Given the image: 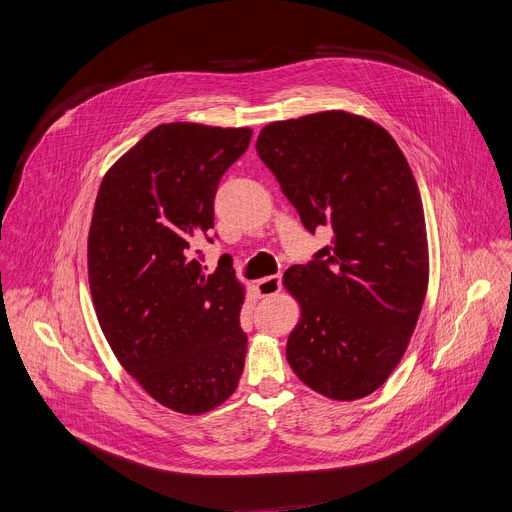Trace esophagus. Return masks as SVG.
Masks as SVG:
<instances>
[{"label": "esophagus", "instance_id": "obj_1", "mask_svg": "<svg viewBox=\"0 0 512 512\" xmlns=\"http://www.w3.org/2000/svg\"><path fill=\"white\" fill-rule=\"evenodd\" d=\"M279 289H281V275H267V277L257 281V291H259V296H263V298L275 296Z\"/></svg>", "mask_w": 512, "mask_h": 512}]
</instances>
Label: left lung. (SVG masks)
Returning a JSON list of instances; mask_svg holds the SVG:
<instances>
[{
    "label": "left lung",
    "mask_w": 512,
    "mask_h": 512,
    "mask_svg": "<svg viewBox=\"0 0 512 512\" xmlns=\"http://www.w3.org/2000/svg\"><path fill=\"white\" fill-rule=\"evenodd\" d=\"M257 154L310 233L330 245L289 267L302 318L287 362L320 395L377 391L407 350L427 291V235L413 172L375 121L322 111L261 129Z\"/></svg>",
    "instance_id": "1"
}]
</instances>
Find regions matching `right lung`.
<instances>
[{"label":"right lung","mask_w":512,"mask_h":512,"mask_svg":"<svg viewBox=\"0 0 512 512\" xmlns=\"http://www.w3.org/2000/svg\"><path fill=\"white\" fill-rule=\"evenodd\" d=\"M249 127L164 123L105 174L89 229V285L121 367L158 403L206 413L237 389L247 334L233 267L204 273L194 245L214 227V194L245 154Z\"/></svg>","instance_id":"1"}]
</instances>
